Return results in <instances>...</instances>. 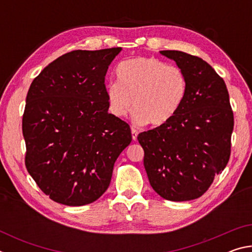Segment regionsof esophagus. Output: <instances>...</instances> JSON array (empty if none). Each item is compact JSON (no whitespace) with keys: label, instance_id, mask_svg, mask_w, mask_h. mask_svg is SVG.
<instances>
[{"label":"esophagus","instance_id":"34e87169","mask_svg":"<svg viewBox=\"0 0 252 252\" xmlns=\"http://www.w3.org/2000/svg\"><path fill=\"white\" fill-rule=\"evenodd\" d=\"M131 133H132V140L135 141L136 136H138V131H136L134 127H131Z\"/></svg>","mask_w":252,"mask_h":252}]
</instances>
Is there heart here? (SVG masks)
I'll use <instances>...</instances> for the list:
<instances>
[{
  "label": "heart",
  "mask_w": 252,
  "mask_h": 252,
  "mask_svg": "<svg viewBox=\"0 0 252 252\" xmlns=\"http://www.w3.org/2000/svg\"><path fill=\"white\" fill-rule=\"evenodd\" d=\"M118 82L105 88L110 111L126 117L133 108L138 123L159 126L176 116L185 101L188 82L180 67L159 59L139 57L121 62L117 67Z\"/></svg>",
  "instance_id": "1"
}]
</instances>
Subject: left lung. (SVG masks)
Returning a JSON list of instances; mask_svg holds the SVG:
<instances>
[{
  "instance_id": "1",
  "label": "left lung",
  "mask_w": 252,
  "mask_h": 252,
  "mask_svg": "<svg viewBox=\"0 0 252 252\" xmlns=\"http://www.w3.org/2000/svg\"><path fill=\"white\" fill-rule=\"evenodd\" d=\"M186 74L185 101L171 120L141 132L143 164L156 192L170 201H189L206 192L230 158L233 112L222 78L202 59L160 51Z\"/></svg>"
}]
</instances>
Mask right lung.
I'll return each mask as SVG.
<instances>
[{
  "label": "right lung",
  "mask_w": 252,
  "mask_h": 252,
  "mask_svg": "<svg viewBox=\"0 0 252 252\" xmlns=\"http://www.w3.org/2000/svg\"><path fill=\"white\" fill-rule=\"evenodd\" d=\"M121 50L72 51L45 66L29 89L25 165L55 202L78 207L99 199L131 142L129 125L108 112L105 94L106 71Z\"/></svg>",
  "instance_id": "obj_1"
}]
</instances>
